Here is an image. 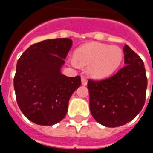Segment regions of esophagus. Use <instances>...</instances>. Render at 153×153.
I'll return each instance as SVG.
<instances>
[{
	"instance_id": "34e87169",
	"label": "esophagus",
	"mask_w": 153,
	"mask_h": 153,
	"mask_svg": "<svg viewBox=\"0 0 153 153\" xmlns=\"http://www.w3.org/2000/svg\"><path fill=\"white\" fill-rule=\"evenodd\" d=\"M81 82H82V84L84 85V86H86L87 84H88V81H87V79L84 78V77H82V79H81Z\"/></svg>"
}]
</instances>
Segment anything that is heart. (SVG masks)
Listing matches in <instances>:
<instances>
[{"instance_id":"heart-1","label":"heart","mask_w":153,"mask_h":153,"mask_svg":"<svg viewBox=\"0 0 153 153\" xmlns=\"http://www.w3.org/2000/svg\"><path fill=\"white\" fill-rule=\"evenodd\" d=\"M123 57V51L117 46L89 42L75 51V60H71V64L88 66V73L90 76L94 79H104L118 69Z\"/></svg>"}]
</instances>
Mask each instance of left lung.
Here are the masks:
<instances>
[{"label":"left lung","mask_w":153,"mask_h":153,"mask_svg":"<svg viewBox=\"0 0 153 153\" xmlns=\"http://www.w3.org/2000/svg\"><path fill=\"white\" fill-rule=\"evenodd\" d=\"M125 65L106 79H89V107L93 118L106 127L131 121L141 111L148 79L144 64L128 45L124 47Z\"/></svg>","instance_id":"1"}]
</instances>
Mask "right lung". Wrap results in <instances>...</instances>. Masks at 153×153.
<instances>
[{"instance_id": "right-lung-1", "label": "right lung", "mask_w": 153, "mask_h": 153, "mask_svg": "<svg viewBox=\"0 0 153 153\" xmlns=\"http://www.w3.org/2000/svg\"><path fill=\"white\" fill-rule=\"evenodd\" d=\"M72 46L70 38L42 41L19 57L14 78L17 103L37 125H53L65 116L71 95L81 85L80 76L60 73Z\"/></svg>"}]
</instances>
